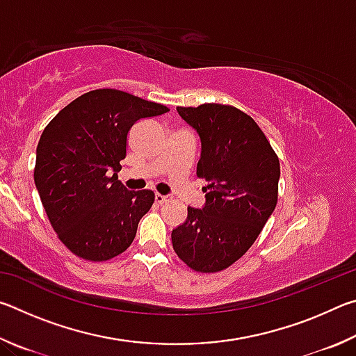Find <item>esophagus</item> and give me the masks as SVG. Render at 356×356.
Returning a JSON list of instances; mask_svg holds the SVG:
<instances>
[{"label":"esophagus","mask_w":356,"mask_h":356,"mask_svg":"<svg viewBox=\"0 0 356 356\" xmlns=\"http://www.w3.org/2000/svg\"><path fill=\"white\" fill-rule=\"evenodd\" d=\"M170 201H171V196L160 195V193H156V195H155V202L156 204H165V202H170Z\"/></svg>","instance_id":"34e87169"}]
</instances>
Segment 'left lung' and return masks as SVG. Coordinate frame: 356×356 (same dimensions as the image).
<instances>
[{"label": "left lung", "instance_id": "left-lung-1", "mask_svg": "<svg viewBox=\"0 0 356 356\" xmlns=\"http://www.w3.org/2000/svg\"><path fill=\"white\" fill-rule=\"evenodd\" d=\"M201 140L197 177L207 182L201 209L188 207L172 229V248L190 268L215 273L254 243L278 201L280 160L248 114L220 104L177 106Z\"/></svg>", "mask_w": 356, "mask_h": 356}]
</instances>
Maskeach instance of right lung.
<instances>
[{
	"mask_svg": "<svg viewBox=\"0 0 356 356\" xmlns=\"http://www.w3.org/2000/svg\"><path fill=\"white\" fill-rule=\"evenodd\" d=\"M168 111L118 89H95L45 127L35 152V188L58 237L78 257L108 261L134 242L155 195L125 188L118 180L120 160L131 125Z\"/></svg>",
	"mask_w": 356,
	"mask_h": 356,
	"instance_id": "add662e5",
	"label": "right lung"
}]
</instances>
